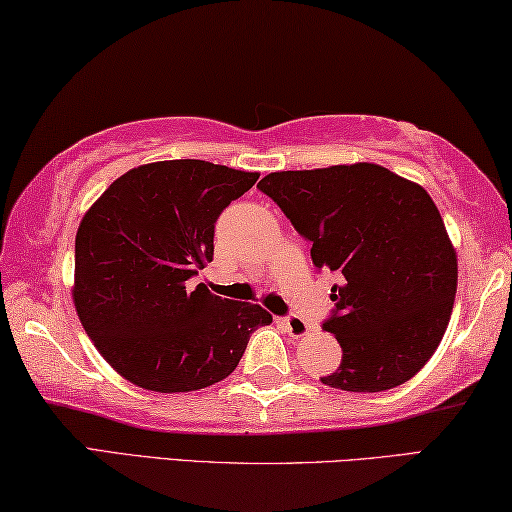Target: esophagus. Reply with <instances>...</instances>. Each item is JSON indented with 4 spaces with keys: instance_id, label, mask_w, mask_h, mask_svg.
Listing matches in <instances>:
<instances>
[{
    "instance_id": "obj_1",
    "label": "esophagus",
    "mask_w": 512,
    "mask_h": 512,
    "mask_svg": "<svg viewBox=\"0 0 512 512\" xmlns=\"http://www.w3.org/2000/svg\"><path fill=\"white\" fill-rule=\"evenodd\" d=\"M283 326H285V330H288V333L292 335V337H303V335H308L310 333V324L306 319H301L299 315H290V317H285L283 319Z\"/></svg>"
}]
</instances>
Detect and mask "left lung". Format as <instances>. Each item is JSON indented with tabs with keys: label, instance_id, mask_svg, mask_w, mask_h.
<instances>
[{
	"label": "left lung",
	"instance_id": "left-lung-1",
	"mask_svg": "<svg viewBox=\"0 0 512 512\" xmlns=\"http://www.w3.org/2000/svg\"><path fill=\"white\" fill-rule=\"evenodd\" d=\"M312 242L317 270L339 276L324 330L342 362L333 389L378 393L423 369L450 324L456 251L423 186L378 164L281 170L258 182Z\"/></svg>",
	"mask_w": 512,
	"mask_h": 512
}]
</instances>
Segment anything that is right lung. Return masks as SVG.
Returning a JSON list of instances; mask_svg holds the SVG:
<instances>
[{"instance_id": "1", "label": "right lung", "mask_w": 512, "mask_h": 512, "mask_svg": "<svg viewBox=\"0 0 512 512\" xmlns=\"http://www.w3.org/2000/svg\"><path fill=\"white\" fill-rule=\"evenodd\" d=\"M256 179L202 159L155 161L112 182L80 220L74 306L125 380L159 393L211 387L236 369L251 333L272 324L256 303L191 285L213 261L220 213Z\"/></svg>"}]
</instances>
